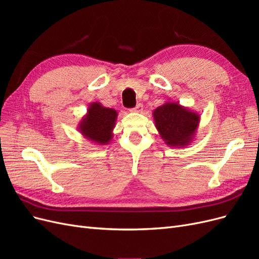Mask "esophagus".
Returning <instances> with one entry per match:
<instances>
[{
  "mask_svg": "<svg viewBox=\"0 0 259 259\" xmlns=\"http://www.w3.org/2000/svg\"><path fill=\"white\" fill-rule=\"evenodd\" d=\"M131 111H132V112H137V113L142 112V111H143V105H142V104H138L135 108H133Z\"/></svg>",
  "mask_w": 259,
  "mask_h": 259,
  "instance_id": "1",
  "label": "esophagus"
}]
</instances>
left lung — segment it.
<instances>
[{
  "mask_svg": "<svg viewBox=\"0 0 259 259\" xmlns=\"http://www.w3.org/2000/svg\"><path fill=\"white\" fill-rule=\"evenodd\" d=\"M152 116L160 137L168 147L184 148L195 139L201 116L178 101L168 99L154 109Z\"/></svg>",
  "mask_w": 259,
  "mask_h": 259,
  "instance_id": "left-lung-1",
  "label": "left lung"
}]
</instances>
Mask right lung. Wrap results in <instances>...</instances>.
<instances>
[{
    "instance_id": "1",
    "label": "right lung",
    "mask_w": 259,
    "mask_h": 259,
    "mask_svg": "<svg viewBox=\"0 0 259 259\" xmlns=\"http://www.w3.org/2000/svg\"><path fill=\"white\" fill-rule=\"evenodd\" d=\"M117 117L116 110L104 107L98 101L91 103L88 112L82 117L77 130L90 142L98 146L110 144Z\"/></svg>"
}]
</instances>
